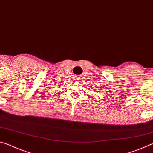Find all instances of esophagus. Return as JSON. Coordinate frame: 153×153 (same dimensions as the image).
Wrapping results in <instances>:
<instances>
[{
    "instance_id": "1",
    "label": "esophagus",
    "mask_w": 153,
    "mask_h": 153,
    "mask_svg": "<svg viewBox=\"0 0 153 153\" xmlns=\"http://www.w3.org/2000/svg\"><path fill=\"white\" fill-rule=\"evenodd\" d=\"M77 80H80V79H79V78H77Z\"/></svg>"
}]
</instances>
